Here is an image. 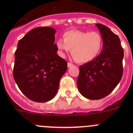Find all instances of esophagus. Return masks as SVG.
I'll return each mask as SVG.
<instances>
[{
    "mask_svg": "<svg viewBox=\"0 0 133 133\" xmlns=\"http://www.w3.org/2000/svg\"><path fill=\"white\" fill-rule=\"evenodd\" d=\"M73 65V64H71V63H70V62L68 63V68H71V67H72Z\"/></svg>",
    "mask_w": 133,
    "mask_h": 133,
    "instance_id": "obj_1",
    "label": "esophagus"
}]
</instances>
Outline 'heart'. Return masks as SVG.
Instances as JSON below:
<instances>
[{"instance_id": "b5f03b06", "label": "heart", "mask_w": 133, "mask_h": 133, "mask_svg": "<svg viewBox=\"0 0 133 133\" xmlns=\"http://www.w3.org/2000/svg\"><path fill=\"white\" fill-rule=\"evenodd\" d=\"M63 42H56L59 55L64 57L71 50V54L78 63H88L95 59L101 53L104 40L99 32L71 30L63 35Z\"/></svg>"}]
</instances>
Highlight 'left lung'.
Instances as JSON below:
<instances>
[{
  "mask_svg": "<svg viewBox=\"0 0 133 133\" xmlns=\"http://www.w3.org/2000/svg\"><path fill=\"white\" fill-rule=\"evenodd\" d=\"M104 40L102 50L89 62L80 66L77 87L81 95L90 100L108 96L121 80L124 49L118 36L109 28L96 24Z\"/></svg>",
  "mask_w": 133,
  "mask_h": 133,
  "instance_id": "left-lung-1",
  "label": "left lung"
}]
</instances>
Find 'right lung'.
I'll use <instances>...</instances> for the list:
<instances>
[{"label":"right lung","instance_id":"add662e5","mask_svg":"<svg viewBox=\"0 0 133 133\" xmlns=\"http://www.w3.org/2000/svg\"><path fill=\"white\" fill-rule=\"evenodd\" d=\"M56 30L35 28L18 41L15 53L13 77L25 96L37 102L53 99L67 71V62L57 54Z\"/></svg>","mask_w":133,"mask_h":133}]
</instances>
